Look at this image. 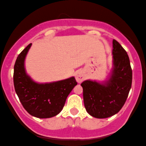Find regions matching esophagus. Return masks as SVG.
I'll return each mask as SVG.
<instances>
[{
	"instance_id": "1",
	"label": "esophagus",
	"mask_w": 146,
	"mask_h": 146,
	"mask_svg": "<svg viewBox=\"0 0 146 146\" xmlns=\"http://www.w3.org/2000/svg\"><path fill=\"white\" fill-rule=\"evenodd\" d=\"M75 78H76V81L78 82V83H81L85 80L86 76L84 72H83L82 70H80L76 71V73H75Z\"/></svg>"
}]
</instances>
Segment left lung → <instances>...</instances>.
<instances>
[{"label": "left lung", "mask_w": 146, "mask_h": 146, "mask_svg": "<svg viewBox=\"0 0 146 146\" xmlns=\"http://www.w3.org/2000/svg\"><path fill=\"white\" fill-rule=\"evenodd\" d=\"M113 68L102 83L85 80L81 84L86 111L97 118L112 116L121 110L132 86V70L128 55L121 45L113 40Z\"/></svg>", "instance_id": "1"}]
</instances>
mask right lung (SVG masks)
I'll list each match as a JSON object with an SVG mask.
<instances>
[{
    "label": "right lung",
    "mask_w": 146,
    "mask_h": 146,
    "mask_svg": "<svg viewBox=\"0 0 146 146\" xmlns=\"http://www.w3.org/2000/svg\"><path fill=\"white\" fill-rule=\"evenodd\" d=\"M32 44L19 54L14 67V85L19 100L32 116L39 118H51L63 109L72 89L77 85L74 77L40 84L30 78L25 68V59Z\"/></svg>",
    "instance_id": "right-lung-1"
}]
</instances>
